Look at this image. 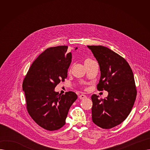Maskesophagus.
<instances>
[{"instance_id":"esophagus-1","label":"esophagus","mask_w":150,"mask_h":150,"mask_svg":"<svg viewBox=\"0 0 150 150\" xmlns=\"http://www.w3.org/2000/svg\"><path fill=\"white\" fill-rule=\"evenodd\" d=\"M86 98H87V97H86V96L84 95V94H81V95H80L79 96V98L81 99V100H83V99Z\"/></svg>"}]
</instances>
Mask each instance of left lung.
Here are the masks:
<instances>
[{"label": "left lung", "mask_w": 150, "mask_h": 150, "mask_svg": "<svg viewBox=\"0 0 150 150\" xmlns=\"http://www.w3.org/2000/svg\"><path fill=\"white\" fill-rule=\"evenodd\" d=\"M98 61L101 72L98 91L105 90L104 99L92 96V119L103 129L122 123L131 111L137 96L134 78L127 61L119 54L101 45H88Z\"/></svg>", "instance_id": "left-lung-1"}]
</instances>
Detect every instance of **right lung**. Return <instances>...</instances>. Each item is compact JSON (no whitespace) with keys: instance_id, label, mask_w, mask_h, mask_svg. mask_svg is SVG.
Returning a JSON list of instances; mask_svg holds the SVG:
<instances>
[{"instance_id":"1","label":"right lung","mask_w":150,"mask_h":150,"mask_svg":"<svg viewBox=\"0 0 150 150\" xmlns=\"http://www.w3.org/2000/svg\"><path fill=\"white\" fill-rule=\"evenodd\" d=\"M67 49L66 45L47 49L33 61L22 83L28 114L49 131L59 129L66 124L69 110L78 98L72 91L62 95L54 91L67 76L72 61V53H66Z\"/></svg>"}]
</instances>
